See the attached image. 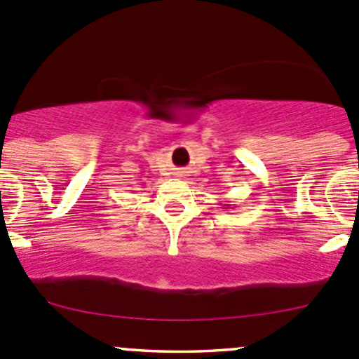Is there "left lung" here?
I'll return each mask as SVG.
<instances>
[{
    "label": "left lung",
    "instance_id": "8db88e82",
    "mask_svg": "<svg viewBox=\"0 0 359 359\" xmlns=\"http://www.w3.org/2000/svg\"><path fill=\"white\" fill-rule=\"evenodd\" d=\"M224 207H229V205H224Z\"/></svg>",
    "mask_w": 359,
    "mask_h": 359
}]
</instances>
